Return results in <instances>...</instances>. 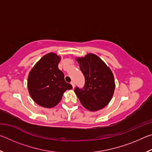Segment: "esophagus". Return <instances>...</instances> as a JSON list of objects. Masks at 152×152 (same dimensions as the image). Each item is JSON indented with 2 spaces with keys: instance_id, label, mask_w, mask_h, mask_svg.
Wrapping results in <instances>:
<instances>
[{
  "instance_id": "obj_1",
  "label": "esophagus",
  "mask_w": 152,
  "mask_h": 152,
  "mask_svg": "<svg viewBox=\"0 0 152 152\" xmlns=\"http://www.w3.org/2000/svg\"><path fill=\"white\" fill-rule=\"evenodd\" d=\"M71 84H72V86L73 88H74V86H75V84H74V81H72L71 82Z\"/></svg>"
}]
</instances>
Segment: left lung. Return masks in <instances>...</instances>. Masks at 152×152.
I'll list each match as a JSON object with an SVG mask.
<instances>
[{"label": "left lung", "mask_w": 152, "mask_h": 152, "mask_svg": "<svg viewBox=\"0 0 152 152\" xmlns=\"http://www.w3.org/2000/svg\"><path fill=\"white\" fill-rule=\"evenodd\" d=\"M80 69L85 78L82 88L76 87V94L84 107L91 111L103 109L114 93L115 84L112 71L101 58L93 53L77 58Z\"/></svg>", "instance_id": "1"}]
</instances>
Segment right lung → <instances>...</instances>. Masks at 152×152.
<instances>
[{
	"instance_id": "obj_1",
	"label": "right lung",
	"mask_w": 152,
	"mask_h": 152,
	"mask_svg": "<svg viewBox=\"0 0 152 152\" xmlns=\"http://www.w3.org/2000/svg\"><path fill=\"white\" fill-rule=\"evenodd\" d=\"M61 58L49 53L35 64L29 74L27 87L32 99L39 106L52 108L60 102L64 92L72 86L66 82L58 68Z\"/></svg>"
}]
</instances>
